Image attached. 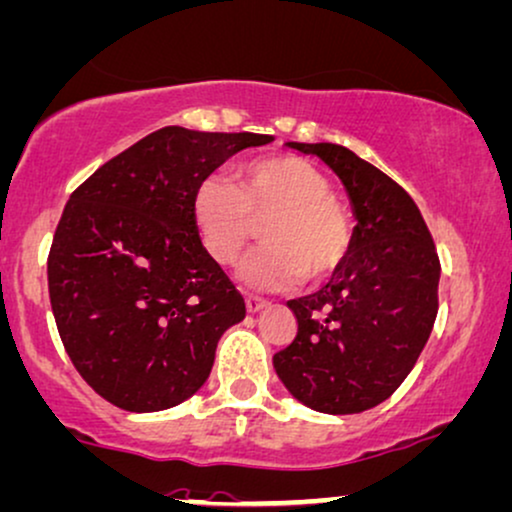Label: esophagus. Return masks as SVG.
<instances>
[{"label": "esophagus", "mask_w": 512, "mask_h": 512, "mask_svg": "<svg viewBox=\"0 0 512 512\" xmlns=\"http://www.w3.org/2000/svg\"><path fill=\"white\" fill-rule=\"evenodd\" d=\"M244 301H246V311L249 313H258L268 306L266 299H261V296H254V294H246Z\"/></svg>", "instance_id": "34e87169"}]
</instances>
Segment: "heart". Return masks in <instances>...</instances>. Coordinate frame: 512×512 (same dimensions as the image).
I'll return each instance as SVG.
<instances>
[{
	"label": "heart",
	"mask_w": 512,
	"mask_h": 512,
	"mask_svg": "<svg viewBox=\"0 0 512 512\" xmlns=\"http://www.w3.org/2000/svg\"><path fill=\"white\" fill-rule=\"evenodd\" d=\"M192 223L201 249L218 266H230L263 225L266 246L239 263L246 287L280 292L308 277L320 280L349 254L351 220L330 194V180L299 156L277 154L246 161L232 182L206 175L194 187Z\"/></svg>",
	"instance_id": "1"
}]
</instances>
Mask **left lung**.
I'll return each mask as SVG.
<instances>
[{"instance_id": "8db88e82", "label": "left lung", "mask_w": 512, "mask_h": 512, "mask_svg": "<svg viewBox=\"0 0 512 512\" xmlns=\"http://www.w3.org/2000/svg\"><path fill=\"white\" fill-rule=\"evenodd\" d=\"M287 147L318 156L342 180L356 227L330 282L287 304L299 332L273 365L304 406L361 413L399 389L430 339L439 256L420 208L380 168L339 144Z\"/></svg>"}]
</instances>
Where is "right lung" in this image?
Returning a JSON list of instances; mask_svg holds the SVG:
<instances>
[{"instance_id":"add662e5","label":"right lung","mask_w":512,"mask_h":512,"mask_svg":"<svg viewBox=\"0 0 512 512\" xmlns=\"http://www.w3.org/2000/svg\"><path fill=\"white\" fill-rule=\"evenodd\" d=\"M273 140L168 125L71 194L49 251V301L75 370L113 406L166 410L208 380L218 339L246 308L201 249L189 204L230 156Z\"/></svg>"}]
</instances>
